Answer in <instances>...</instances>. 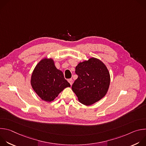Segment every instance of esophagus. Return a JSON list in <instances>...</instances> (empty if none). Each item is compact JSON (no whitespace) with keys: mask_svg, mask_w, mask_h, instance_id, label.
<instances>
[{"mask_svg":"<svg viewBox=\"0 0 146 146\" xmlns=\"http://www.w3.org/2000/svg\"><path fill=\"white\" fill-rule=\"evenodd\" d=\"M68 81V82L70 83V84L72 86V84H73V80L72 78H70V79H69Z\"/></svg>","mask_w":146,"mask_h":146,"instance_id":"34e87169","label":"esophagus"}]
</instances>
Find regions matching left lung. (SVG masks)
Instances as JSON below:
<instances>
[{
	"label": "left lung",
	"mask_w": 146,
	"mask_h": 146,
	"mask_svg": "<svg viewBox=\"0 0 146 146\" xmlns=\"http://www.w3.org/2000/svg\"><path fill=\"white\" fill-rule=\"evenodd\" d=\"M75 72L78 78L72 88L81 103L90 106L106 95L110 83V75L102 60L92 57L79 62Z\"/></svg>",
	"instance_id": "1"
}]
</instances>
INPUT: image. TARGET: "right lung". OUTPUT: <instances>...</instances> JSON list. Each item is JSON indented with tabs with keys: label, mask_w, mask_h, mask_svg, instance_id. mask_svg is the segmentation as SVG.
Masks as SVG:
<instances>
[{
	"label": "right lung",
	"mask_w": 146,
	"mask_h": 146,
	"mask_svg": "<svg viewBox=\"0 0 146 146\" xmlns=\"http://www.w3.org/2000/svg\"><path fill=\"white\" fill-rule=\"evenodd\" d=\"M31 84L36 94L47 102L53 101L65 88L70 87L63 72L56 68L54 59L47 58L40 60L35 66Z\"/></svg>",
	"instance_id": "right-lung-1"
}]
</instances>
